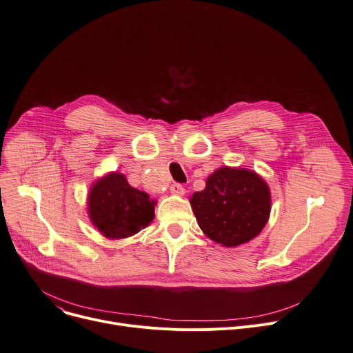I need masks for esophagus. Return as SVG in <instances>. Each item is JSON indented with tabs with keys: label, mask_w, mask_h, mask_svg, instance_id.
Listing matches in <instances>:
<instances>
[{
	"label": "esophagus",
	"mask_w": 353,
	"mask_h": 353,
	"mask_svg": "<svg viewBox=\"0 0 353 353\" xmlns=\"http://www.w3.org/2000/svg\"><path fill=\"white\" fill-rule=\"evenodd\" d=\"M170 191H172V193H173L174 196H184V193H185L184 187H183L180 183H173V184L170 185Z\"/></svg>",
	"instance_id": "34e87169"
}]
</instances>
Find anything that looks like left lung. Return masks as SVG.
<instances>
[{"label":"left lung","mask_w":353,"mask_h":353,"mask_svg":"<svg viewBox=\"0 0 353 353\" xmlns=\"http://www.w3.org/2000/svg\"><path fill=\"white\" fill-rule=\"evenodd\" d=\"M270 190L252 170L221 168L205 188L190 200L203 232L216 243L234 248L265 228L270 215Z\"/></svg>","instance_id":"8db88e82"}]
</instances>
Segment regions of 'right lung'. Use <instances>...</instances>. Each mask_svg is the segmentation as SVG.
<instances>
[{
    "label": "right lung",
    "instance_id": "right-lung-1",
    "mask_svg": "<svg viewBox=\"0 0 353 353\" xmlns=\"http://www.w3.org/2000/svg\"><path fill=\"white\" fill-rule=\"evenodd\" d=\"M88 215L94 227L110 239L132 236L154 218V201L134 188L118 172L95 181L88 194Z\"/></svg>",
    "mask_w": 353,
    "mask_h": 353
}]
</instances>
